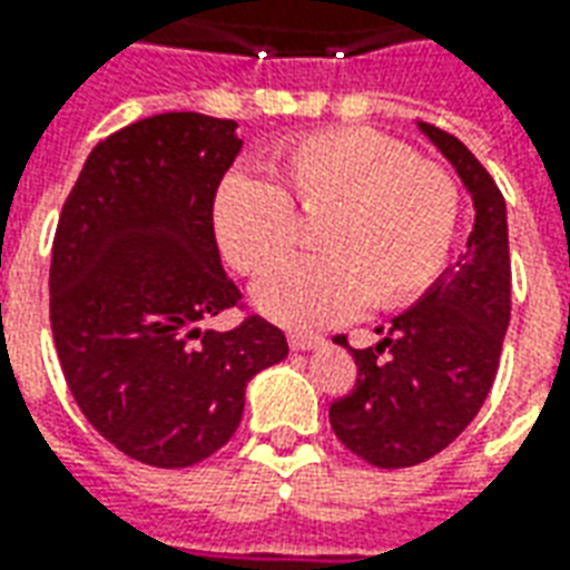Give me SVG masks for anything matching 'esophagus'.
Returning <instances> with one entry per match:
<instances>
[{
  "label": "esophagus",
  "instance_id": "1",
  "mask_svg": "<svg viewBox=\"0 0 570 570\" xmlns=\"http://www.w3.org/2000/svg\"><path fill=\"white\" fill-rule=\"evenodd\" d=\"M286 342L293 351H311V347H321L323 338L321 335H311V333H289L286 335Z\"/></svg>",
  "mask_w": 570,
  "mask_h": 570
}]
</instances>
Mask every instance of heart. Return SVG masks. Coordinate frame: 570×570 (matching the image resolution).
Here are the masks:
<instances>
[{
	"mask_svg": "<svg viewBox=\"0 0 570 570\" xmlns=\"http://www.w3.org/2000/svg\"><path fill=\"white\" fill-rule=\"evenodd\" d=\"M298 216L317 219V259L284 262L253 293L268 321L321 330L372 308L419 298L452 253L461 188L406 142L360 128L298 137L268 164V179L225 176L213 232L240 274L268 272L296 240Z\"/></svg>",
	"mask_w": 570,
	"mask_h": 570,
	"instance_id": "b5f03b06",
	"label": "heart"
}]
</instances>
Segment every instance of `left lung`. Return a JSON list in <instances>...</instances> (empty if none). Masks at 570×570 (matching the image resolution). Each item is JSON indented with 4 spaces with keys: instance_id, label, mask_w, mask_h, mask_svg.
I'll use <instances>...</instances> for the list:
<instances>
[{
    "instance_id": "8db88e82",
    "label": "left lung",
    "mask_w": 570,
    "mask_h": 570,
    "mask_svg": "<svg viewBox=\"0 0 570 570\" xmlns=\"http://www.w3.org/2000/svg\"><path fill=\"white\" fill-rule=\"evenodd\" d=\"M454 164L473 195L476 225L461 262L430 286L419 305L382 326L375 347L338 345L357 363V382L330 406V424L345 449L366 464L396 470L442 452L485 403L507 323H510V244L507 204L498 183L464 142L421 125Z\"/></svg>"
}]
</instances>
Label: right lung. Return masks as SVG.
I'll list each match as a JSON object with an SVG mask.
<instances>
[{"label":"right lung","instance_id":"add662e5","mask_svg":"<svg viewBox=\"0 0 570 570\" xmlns=\"http://www.w3.org/2000/svg\"><path fill=\"white\" fill-rule=\"evenodd\" d=\"M237 121L161 112L94 146L51 247V333L94 430L134 461L191 466L244 415V387L286 357L284 333L247 314L223 272L213 198L235 164Z\"/></svg>","mask_w":570,"mask_h":570}]
</instances>
